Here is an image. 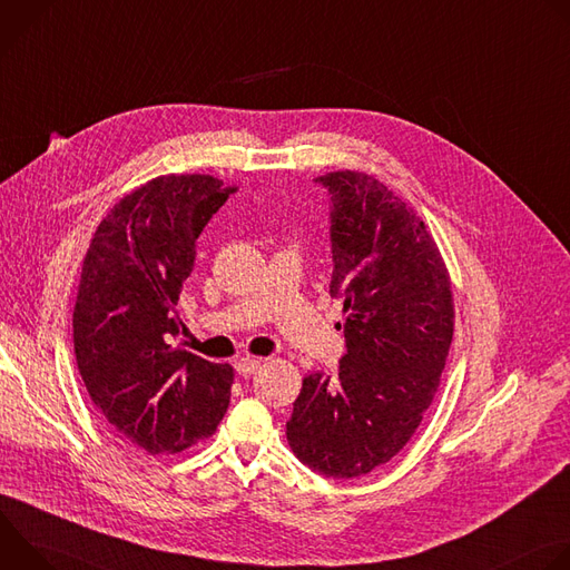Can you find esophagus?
I'll use <instances>...</instances> for the list:
<instances>
[{
  "label": "esophagus",
  "mask_w": 570,
  "mask_h": 570,
  "mask_svg": "<svg viewBox=\"0 0 570 570\" xmlns=\"http://www.w3.org/2000/svg\"><path fill=\"white\" fill-rule=\"evenodd\" d=\"M259 365L262 363L257 358H238L234 363V370H236L238 376H250V374H255L259 370Z\"/></svg>",
  "instance_id": "obj_1"
}]
</instances>
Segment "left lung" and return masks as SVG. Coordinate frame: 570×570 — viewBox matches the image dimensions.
<instances>
[{
    "mask_svg": "<svg viewBox=\"0 0 570 570\" xmlns=\"http://www.w3.org/2000/svg\"><path fill=\"white\" fill-rule=\"evenodd\" d=\"M332 196L334 273L347 354L302 381L286 438L330 478H356L409 442L440 387L453 341V293L433 234L413 207L363 171L315 178Z\"/></svg>",
    "mask_w": 570,
    "mask_h": 570,
    "instance_id": "left-lung-1",
    "label": "left lung"
}]
</instances>
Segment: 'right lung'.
<instances>
[{"label":"right lung","mask_w":570,"mask_h":570,"mask_svg":"<svg viewBox=\"0 0 570 570\" xmlns=\"http://www.w3.org/2000/svg\"><path fill=\"white\" fill-rule=\"evenodd\" d=\"M236 187L205 174L157 176L92 234L73 304L78 372L104 420L150 455L214 435L234 370L169 345L196 238Z\"/></svg>","instance_id":"right-lung-1"}]
</instances>
